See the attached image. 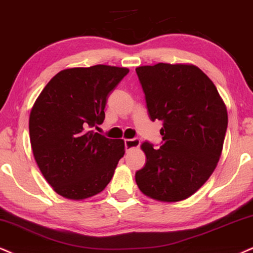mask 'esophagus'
Masks as SVG:
<instances>
[{
    "mask_svg": "<svg viewBox=\"0 0 253 253\" xmlns=\"http://www.w3.org/2000/svg\"><path fill=\"white\" fill-rule=\"evenodd\" d=\"M124 144H126V150L129 151L131 150V149L138 148V146L141 145V141H139L138 138H129L124 141Z\"/></svg>",
    "mask_w": 253,
    "mask_h": 253,
    "instance_id": "esophagus-1",
    "label": "esophagus"
}]
</instances>
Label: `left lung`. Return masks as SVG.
Instances as JSON below:
<instances>
[{
  "mask_svg": "<svg viewBox=\"0 0 253 253\" xmlns=\"http://www.w3.org/2000/svg\"><path fill=\"white\" fill-rule=\"evenodd\" d=\"M151 121H162V145L145 141L144 168L136 183L162 202L189 198L209 179L222 154L227 111L217 88L199 68L158 63L136 68Z\"/></svg>",
  "mask_w": 253,
  "mask_h": 253,
  "instance_id": "left-lung-1",
  "label": "left lung"
}]
</instances>
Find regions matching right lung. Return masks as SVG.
Listing matches in <instances>:
<instances>
[{
	"label": "right lung",
	"instance_id": "1",
	"mask_svg": "<svg viewBox=\"0 0 253 253\" xmlns=\"http://www.w3.org/2000/svg\"><path fill=\"white\" fill-rule=\"evenodd\" d=\"M126 68L93 65L62 70L30 112L29 135L41 172L58 195L92 197L104 190L124 155L123 139L93 131L105 118L108 96Z\"/></svg>",
	"mask_w": 253,
	"mask_h": 253
}]
</instances>
